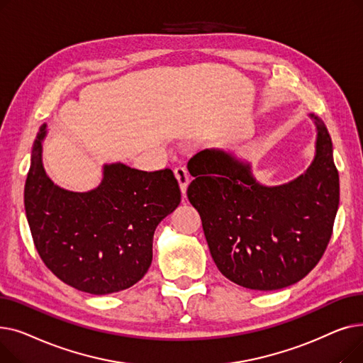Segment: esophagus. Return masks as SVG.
Masks as SVG:
<instances>
[{"label": "esophagus", "instance_id": "1", "mask_svg": "<svg viewBox=\"0 0 363 363\" xmlns=\"http://www.w3.org/2000/svg\"><path fill=\"white\" fill-rule=\"evenodd\" d=\"M175 177H177V179H178L179 186H181L182 194L185 196L188 184H189V174H188V170H186L185 167H177V169H175Z\"/></svg>", "mask_w": 363, "mask_h": 363}]
</instances>
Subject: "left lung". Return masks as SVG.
<instances>
[{
	"mask_svg": "<svg viewBox=\"0 0 363 363\" xmlns=\"http://www.w3.org/2000/svg\"><path fill=\"white\" fill-rule=\"evenodd\" d=\"M316 126L315 157L304 174L263 185L244 162L223 150H203L188 162L186 196L200 213L218 269L241 287L272 291L306 277L322 257L340 204V181L328 129Z\"/></svg>",
	"mask_w": 363,
	"mask_h": 363,
	"instance_id": "8db88e82",
	"label": "left lung"
}]
</instances>
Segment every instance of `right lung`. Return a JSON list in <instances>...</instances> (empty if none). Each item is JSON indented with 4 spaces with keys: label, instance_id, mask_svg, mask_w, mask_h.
Returning <instances> with one entry per match:
<instances>
[{
    "label": "right lung",
    "instance_id": "right-lung-1",
    "mask_svg": "<svg viewBox=\"0 0 363 363\" xmlns=\"http://www.w3.org/2000/svg\"><path fill=\"white\" fill-rule=\"evenodd\" d=\"M43 123L32 147L25 211L38 253L70 287L95 296L126 290L148 271L157 225L181 203L170 169L144 172L106 163L89 191L55 185L43 163Z\"/></svg>",
    "mask_w": 363,
    "mask_h": 363
}]
</instances>
